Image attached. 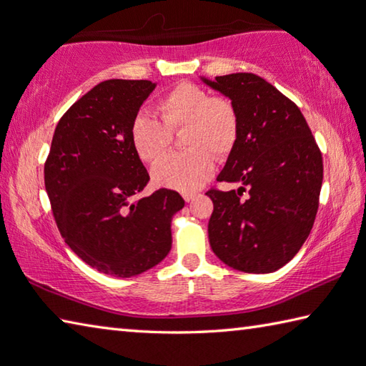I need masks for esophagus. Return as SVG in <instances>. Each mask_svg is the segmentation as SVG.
Instances as JSON below:
<instances>
[{
    "mask_svg": "<svg viewBox=\"0 0 366 366\" xmlns=\"http://www.w3.org/2000/svg\"><path fill=\"white\" fill-rule=\"evenodd\" d=\"M184 199L187 201V203H190V201H193V198H195V193H184Z\"/></svg>",
    "mask_w": 366,
    "mask_h": 366,
    "instance_id": "obj_1",
    "label": "esophagus"
}]
</instances>
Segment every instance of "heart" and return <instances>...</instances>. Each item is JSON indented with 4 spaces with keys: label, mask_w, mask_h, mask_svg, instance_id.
<instances>
[{
    "label": "heart",
    "mask_w": 366,
    "mask_h": 366,
    "mask_svg": "<svg viewBox=\"0 0 366 366\" xmlns=\"http://www.w3.org/2000/svg\"><path fill=\"white\" fill-rule=\"evenodd\" d=\"M162 121L151 113L139 112L130 124V142L138 157L157 160L165 152L173 132L185 130V146L192 149L168 154L155 163L152 182L162 189L193 192L214 173V157L224 160L239 139V112L231 99L211 96L195 83H179L159 100Z\"/></svg>",
    "instance_id": "heart-1"
}]
</instances>
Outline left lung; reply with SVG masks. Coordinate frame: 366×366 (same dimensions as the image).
Returning a JSON list of instances; mask_svg holds the SVG:
<instances>
[{
  "label": "left lung",
  "mask_w": 366,
  "mask_h": 366,
  "mask_svg": "<svg viewBox=\"0 0 366 366\" xmlns=\"http://www.w3.org/2000/svg\"><path fill=\"white\" fill-rule=\"evenodd\" d=\"M207 86L234 102L240 132L220 182L209 190V242L217 258L247 274L290 262L313 228L322 185V154L299 107L254 74H229Z\"/></svg>",
  "instance_id": "obj_1"
}]
</instances>
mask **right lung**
I'll return each instance as SVG.
<instances>
[{
  "instance_id": "right-lung-1",
  "label": "right lung",
  "mask_w": 366,
  "mask_h": 366,
  "mask_svg": "<svg viewBox=\"0 0 366 366\" xmlns=\"http://www.w3.org/2000/svg\"><path fill=\"white\" fill-rule=\"evenodd\" d=\"M149 80H105L59 119L44 177L61 236L102 274H143L171 250V220L184 207L174 190L135 199L149 174L130 142V124Z\"/></svg>"
}]
</instances>
